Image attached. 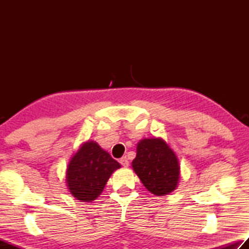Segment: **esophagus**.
Returning <instances> with one entry per match:
<instances>
[{
  "label": "esophagus",
  "instance_id": "obj_1",
  "mask_svg": "<svg viewBox=\"0 0 249 249\" xmlns=\"http://www.w3.org/2000/svg\"><path fill=\"white\" fill-rule=\"evenodd\" d=\"M120 163L123 167H127L128 165H129V161H128V159L126 158V157H122L121 159H120Z\"/></svg>",
  "mask_w": 249,
  "mask_h": 249
}]
</instances>
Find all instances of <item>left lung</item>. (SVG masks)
<instances>
[{
  "instance_id": "left-lung-1",
  "label": "left lung",
  "mask_w": 249,
  "mask_h": 249,
  "mask_svg": "<svg viewBox=\"0 0 249 249\" xmlns=\"http://www.w3.org/2000/svg\"><path fill=\"white\" fill-rule=\"evenodd\" d=\"M133 169L147 190L166 196L178 184L180 166L174 151L160 138H147L137 145Z\"/></svg>"
}]
</instances>
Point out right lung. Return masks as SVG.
Wrapping results in <instances>:
<instances>
[{
	"label": "right lung",
	"mask_w": 249,
	"mask_h": 249,
	"mask_svg": "<svg viewBox=\"0 0 249 249\" xmlns=\"http://www.w3.org/2000/svg\"><path fill=\"white\" fill-rule=\"evenodd\" d=\"M120 167V163L96 142H88L70 160L67 185L78 200L91 202L102 193L112 172Z\"/></svg>",
	"instance_id": "1"
}]
</instances>
